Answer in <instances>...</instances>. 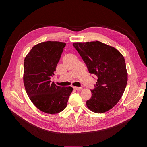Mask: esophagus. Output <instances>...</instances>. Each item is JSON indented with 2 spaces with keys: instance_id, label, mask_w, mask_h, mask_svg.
I'll use <instances>...</instances> for the list:
<instances>
[{
  "instance_id": "esophagus-1",
  "label": "esophagus",
  "mask_w": 147,
  "mask_h": 147,
  "mask_svg": "<svg viewBox=\"0 0 147 147\" xmlns=\"http://www.w3.org/2000/svg\"><path fill=\"white\" fill-rule=\"evenodd\" d=\"M82 88V87H73V89H74L75 90H81Z\"/></svg>"
}]
</instances>
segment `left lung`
I'll list each match as a JSON object with an SVG mask.
<instances>
[{
	"mask_svg": "<svg viewBox=\"0 0 147 147\" xmlns=\"http://www.w3.org/2000/svg\"><path fill=\"white\" fill-rule=\"evenodd\" d=\"M90 74L98 77L87 106L95 113L111 109L121 98L127 83L123 56L115 48L99 41L74 43Z\"/></svg>",
	"mask_w": 147,
	"mask_h": 147,
	"instance_id": "8db88e82",
	"label": "left lung"
}]
</instances>
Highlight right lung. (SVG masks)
Returning a JSON list of instances; mask_svg holds the SVG:
<instances>
[{"instance_id": "1", "label": "right lung", "mask_w": 147, "mask_h": 147, "mask_svg": "<svg viewBox=\"0 0 147 147\" xmlns=\"http://www.w3.org/2000/svg\"><path fill=\"white\" fill-rule=\"evenodd\" d=\"M66 46L60 42L47 41L32 47L24 62V84L31 102L40 111L56 114L63 111L73 91L51 82Z\"/></svg>"}]
</instances>
